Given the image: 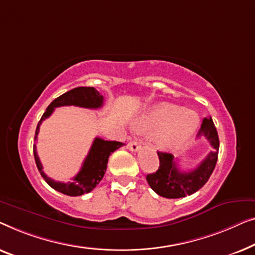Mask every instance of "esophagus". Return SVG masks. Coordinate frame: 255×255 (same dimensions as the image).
Returning a JSON list of instances; mask_svg holds the SVG:
<instances>
[{"label": "esophagus", "mask_w": 255, "mask_h": 255, "mask_svg": "<svg viewBox=\"0 0 255 255\" xmlns=\"http://www.w3.org/2000/svg\"><path fill=\"white\" fill-rule=\"evenodd\" d=\"M127 146H128V149L130 150V151H134V152L138 151V150L141 149V144H139L137 141H130L128 143Z\"/></svg>", "instance_id": "1"}]
</instances>
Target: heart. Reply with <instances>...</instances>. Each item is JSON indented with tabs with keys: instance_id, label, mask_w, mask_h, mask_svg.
Returning <instances> with one entry per match:
<instances>
[{
	"instance_id": "obj_1",
	"label": "heart",
	"mask_w": 255,
	"mask_h": 255,
	"mask_svg": "<svg viewBox=\"0 0 255 255\" xmlns=\"http://www.w3.org/2000/svg\"><path fill=\"white\" fill-rule=\"evenodd\" d=\"M199 117L195 112L167 103L149 107L134 121L135 127L144 132H156L153 141L158 149H179L198 130Z\"/></svg>"
}]
</instances>
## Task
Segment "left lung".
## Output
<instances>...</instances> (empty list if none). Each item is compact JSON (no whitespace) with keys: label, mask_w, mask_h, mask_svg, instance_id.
Returning <instances> with one entry per match:
<instances>
[{"label":"left lung","mask_w":255,"mask_h":255,"mask_svg":"<svg viewBox=\"0 0 255 255\" xmlns=\"http://www.w3.org/2000/svg\"><path fill=\"white\" fill-rule=\"evenodd\" d=\"M200 136L206 137L214 149L192 171L179 170L177 162L171 153L157 152L159 157L158 170L155 173L146 175V181L157 194L166 199L185 198L198 192L208 181L216 166L220 149V139L211 118L203 119L198 132V137Z\"/></svg>","instance_id":"8db88e82"}]
</instances>
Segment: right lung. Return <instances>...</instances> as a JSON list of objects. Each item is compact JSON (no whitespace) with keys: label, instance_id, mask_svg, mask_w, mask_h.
<instances>
[{"label":"right lung","instance_id":"1","mask_svg":"<svg viewBox=\"0 0 255 255\" xmlns=\"http://www.w3.org/2000/svg\"><path fill=\"white\" fill-rule=\"evenodd\" d=\"M104 97L100 95L99 91H97L95 88L90 87H80L75 88L73 90L68 91L49 104V106L46 109V112L42 114L40 121H39L37 129H35L34 141H37L39 128L42 121L51 116L55 107L60 106H78L84 107V109H99L103 106ZM124 143L117 141H105V139L96 137L93 141L90 151H89L87 158L84 159L83 165L78 173L73 178L71 182H60L53 180L52 178L47 177L42 170V165L39 159L37 153V145L33 144V155L35 159V164L42 178L45 181L54 188L55 191L62 193V194L69 196H80L85 193L91 192L97 185L102 180L104 174H105L107 168V162L109 157L112 152L123 146Z\"/></svg>","mask_w":255,"mask_h":255}]
</instances>
